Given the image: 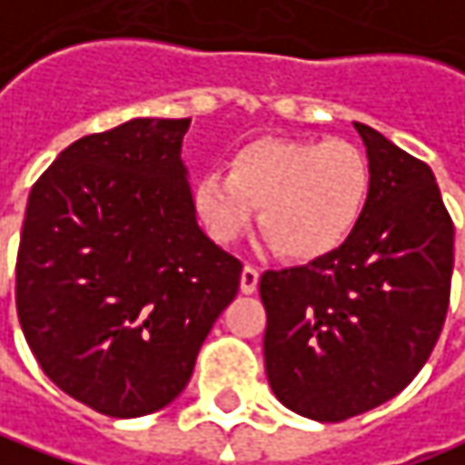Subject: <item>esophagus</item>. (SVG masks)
I'll use <instances>...</instances> for the list:
<instances>
[{"mask_svg":"<svg viewBox=\"0 0 465 465\" xmlns=\"http://www.w3.org/2000/svg\"><path fill=\"white\" fill-rule=\"evenodd\" d=\"M257 281H260V271L252 268V265H244V268H242V278H239V289H242V293L257 292Z\"/></svg>","mask_w":465,"mask_h":465,"instance_id":"obj_1","label":"esophagus"}]
</instances>
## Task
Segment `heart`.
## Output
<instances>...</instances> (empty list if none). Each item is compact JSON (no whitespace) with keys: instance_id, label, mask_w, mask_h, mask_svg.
<instances>
[{"instance_id":"obj_1","label":"heart","mask_w":465,"mask_h":465,"mask_svg":"<svg viewBox=\"0 0 465 465\" xmlns=\"http://www.w3.org/2000/svg\"><path fill=\"white\" fill-rule=\"evenodd\" d=\"M372 194L367 155L349 140H254L229 161V173L205 172L194 182V211L218 244L250 229L286 260L335 252L361 223Z\"/></svg>"}]
</instances>
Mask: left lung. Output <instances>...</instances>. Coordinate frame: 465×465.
<instances>
[{
    "label": "left lung",
    "instance_id": "obj_1",
    "mask_svg": "<svg viewBox=\"0 0 465 465\" xmlns=\"http://www.w3.org/2000/svg\"><path fill=\"white\" fill-rule=\"evenodd\" d=\"M353 127L372 169L361 223L335 252L260 278L268 382L314 421H343L401 393L450 304L455 229L432 169L372 127Z\"/></svg>",
    "mask_w": 465,
    "mask_h": 465
}]
</instances>
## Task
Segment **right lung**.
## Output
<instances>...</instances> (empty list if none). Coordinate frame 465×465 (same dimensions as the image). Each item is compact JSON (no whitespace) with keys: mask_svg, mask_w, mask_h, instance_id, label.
<instances>
[{"mask_svg":"<svg viewBox=\"0 0 465 465\" xmlns=\"http://www.w3.org/2000/svg\"><path fill=\"white\" fill-rule=\"evenodd\" d=\"M190 119H132L80 137L33 184L15 304L51 382L116 419L184 391L242 262L194 218Z\"/></svg>","mask_w":465,"mask_h":465,"instance_id":"1","label":"right lung"}]
</instances>
